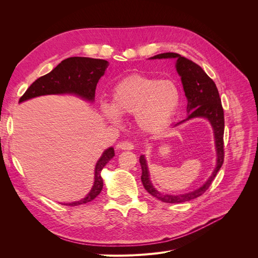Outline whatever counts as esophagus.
<instances>
[{
  "label": "esophagus",
  "instance_id": "34e87169",
  "mask_svg": "<svg viewBox=\"0 0 258 258\" xmlns=\"http://www.w3.org/2000/svg\"><path fill=\"white\" fill-rule=\"evenodd\" d=\"M118 147L120 148V150H124V151H131L134 148V144L130 141H122L119 143Z\"/></svg>",
  "mask_w": 258,
  "mask_h": 258
}]
</instances>
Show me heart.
<instances>
[{"label":"heart","instance_id":"b5f03b06","mask_svg":"<svg viewBox=\"0 0 258 258\" xmlns=\"http://www.w3.org/2000/svg\"><path fill=\"white\" fill-rule=\"evenodd\" d=\"M180 103L181 90L175 81L136 74L115 86L113 106L104 104L102 113L115 124H120L119 115L135 116L141 130L155 134L167 127Z\"/></svg>","mask_w":258,"mask_h":258}]
</instances>
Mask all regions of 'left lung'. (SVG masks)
Masks as SVG:
<instances>
[{
  "mask_svg": "<svg viewBox=\"0 0 258 258\" xmlns=\"http://www.w3.org/2000/svg\"><path fill=\"white\" fill-rule=\"evenodd\" d=\"M152 58H177L175 68H177V71L181 76L184 92L188 100V117L185 120L196 117L207 118L210 121L214 131L215 146L216 152H218V163H216V167L212 172L211 177L207 180V182L195 191L180 196H169L160 194L159 191L156 190L154 186L152 185V182L150 181V174H148V169L144 156H141L139 159L142 168L141 181L144 188L146 189V191L162 202L171 203V204H174V203H183L196 199L206 192L207 189L212 184L216 173H218V171L221 169L224 163V110L222 106L219 90L216 88L214 81L204 72V70H203L199 64L184 56H181L180 54L173 52L161 53L158 54V55L153 56ZM185 120L179 122V123H177L174 126L182 123Z\"/></svg>",
  "mask_w": 258,
  "mask_h": 258,
  "instance_id": "8db88e82",
  "label": "left lung"
}]
</instances>
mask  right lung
<instances>
[{
    "label": "right lung",
    "mask_w": 258,
    "mask_h": 258,
    "mask_svg": "<svg viewBox=\"0 0 258 258\" xmlns=\"http://www.w3.org/2000/svg\"><path fill=\"white\" fill-rule=\"evenodd\" d=\"M107 64L108 62L104 59L78 56L67 58L57 64L56 68H54L50 73L37 78L27 89L19 102L40 96V95L63 93L75 94L87 100L93 101L97 83L104 74ZM114 156V148H107L95 167V182L90 194L83 200L66 205L77 206L86 204L101 192L103 181L100 171Z\"/></svg>",
    "instance_id": "obj_1"
}]
</instances>
